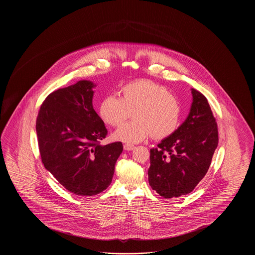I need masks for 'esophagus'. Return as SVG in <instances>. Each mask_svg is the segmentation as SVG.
Returning <instances> with one entry per match:
<instances>
[{
	"instance_id": "esophagus-1",
	"label": "esophagus",
	"mask_w": 255,
	"mask_h": 255,
	"mask_svg": "<svg viewBox=\"0 0 255 255\" xmlns=\"http://www.w3.org/2000/svg\"><path fill=\"white\" fill-rule=\"evenodd\" d=\"M123 148H124V150H126V151H132L133 149H134V146L132 145V144H124Z\"/></svg>"
}]
</instances>
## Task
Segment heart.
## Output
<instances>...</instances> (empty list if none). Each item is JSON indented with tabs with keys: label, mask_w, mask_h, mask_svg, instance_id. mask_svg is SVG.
<instances>
[{
	"label": "heart",
	"mask_w": 255,
	"mask_h": 255,
	"mask_svg": "<svg viewBox=\"0 0 255 255\" xmlns=\"http://www.w3.org/2000/svg\"><path fill=\"white\" fill-rule=\"evenodd\" d=\"M122 97L110 95L99 106L103 122L120 126L133 112L134 121L123 124L116 130V139L137 143L151 133L162 139L175 133L182 120V106L164 86L150 80H138L122 88Z\"/></svg>",
	"instance_id": "b5f03b06"
}]
</instances>
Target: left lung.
<instances>
[{
	"label": "left lung",
	"mask_w": 255,
	"mask_h": 255,
	"mask_svg": "<svg viewBox=\"0 0 255 255\" xmlns=\"http://www.w3.org/2000/svg\"><path fill=\"white\" fill-rule=\"evenodd\" d=\"M192 104L178 130L150 150L148 181L165 199L190 193L206 176L218 146V128L206 97L191 89Z\"/></svg>",
	"instance_id": "obj_1"
}]
</instances>
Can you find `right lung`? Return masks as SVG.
I'll return each instance as SVG.
<instances>
[{
    "mask_svg": "<svg viewBox=\"0 0 255 255\" xmlns=\"http://www.w3.org/2000/svg\"><path fill=\"white\" fill-rule=\"evenodd\" d=\"M96 86L80 80L52 92L37 117L38 145L45 168L78 196H94L109 186L123 150L121 141L100 144L108 132L93 107Z\"/></svg>",
    "mask_w": 255,
    "mask_h": 255,
    "instance_id": "obj_1",
    "label": "right lung"
}]
</instances>
